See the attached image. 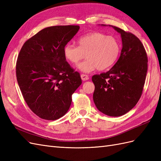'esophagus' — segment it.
Listing matches in <instances>:
<instances>
[{"label": "esophagus", "mask_w": 161, "mask_h": 161, "mask_svg": "<svg viewBox=\"0 0 161 161\" xmlns=\"http://www.w3.org/2000/svg\"><path fill=\"white\" fill-rule=\"evenodd\" d=\"M80 77H81V79L83 80V81H85V80H87L89 79V76L88 75H84V74H82L80 75Z\"/></svg>", "instance_id": "obj_1"}]
</instances>
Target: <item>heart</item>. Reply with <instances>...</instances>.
I'll return each mask as SVG.
<instances>
[{
  "label": "heart",
  "instance_id": "1",
  "mask_svg": "<svg viewBox=\"0 0 161 161\" xmlns=\"http://www.w3.org/2000/svg\"><path fill=\"white\" fill-rule=\"evenodd\" d=\"M77 42L79 46L68 43L64 47V55L68 61L77 64L86 54V60L77 66L84 73L109 69L115 64L120 53L118 39L100 32L86 33L78 39Z\"/></svg>",
  "mask_w": 161,
  "mask_h": 161
}]
</instances>
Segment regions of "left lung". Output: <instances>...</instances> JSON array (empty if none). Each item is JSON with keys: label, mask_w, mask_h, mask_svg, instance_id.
<instances>
[{"label": "left lung", "mask_w": 161, "mask_h": 161, "mask_svg": "<svg viewBox=\"0 0 161 161\" xmlns=\"http://www.w3.org/2000/svg\"><path fill=\"white\" fill-rule=\"evenodd\" d=\"M109 26L121 35L122 49L118 60L108 72L92 76L93 101L101 113L118 117L128 113L139 101L147 73L148 58L142 42L134 34Z\"/></svg>", "instance_id": "left-lung-1"}]
</instances>
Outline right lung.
Listing matches in <instances>:
<instances>
[{
	"label": "right lung",
	"mask_w": 161,
	"mask_h": 161,
	"mask_svg": "<svg viewBox=\"0 0 161 161\" xmlns=\"http://www.w3.org/2000/svg\"><path fill=\"white\" fill-rule=\"evenodd\" d=\"M79 25L43 29L25 42L17 58V80L29 108L40 118L56 120L64 115L72 95L81 83L80 74L66 62L64 47Z\"/></svg>",
	"instance_id": "right-lung-1"
}]
</instances>
